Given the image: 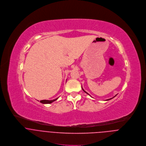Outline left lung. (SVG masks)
<instances>
[{
    "label": "left lung",
    "instance_id": "left-lung-1",
    "mask_svg": "<svg viewBox=\"0 0 146 146\" xmlns=\"http://www.w3.org/2000/svg\"><path fill=\"white\" fill-rule=\"evenodd\" d=\"M82 90H83V92H84V93H86V94H88V95H89V96H90V94H88V93H87V92H85V91H84V90H83V88H82ZM117 96V95H115V96H114V97H115V96ZM114 97H113V98H110V99H108V100H106V101H108V100H111V99H112V98H114Z\"/></svg>",
    "mask_w": 146,
    "mask_h": 146
}]
</instances>
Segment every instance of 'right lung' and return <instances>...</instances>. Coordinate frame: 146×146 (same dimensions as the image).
<instances>
[{
  "label": "right lung",
  "mask_w": 146,
  "mask_h": 146,
  "mask_svg": "<svg viewBox=\"0 0 146 146\" xmlns=\"http://www.w3.org/2000/svg\"><path fill=\"white\" fill-rule=\"evenodd\" d=\"M58 99V98L54 99V100H41L40 101V102L42 103V104H51L53 102L55 101L56 100H57Z\"/></svg>",
  "instance_id": "add662e5"
}]
</instances>
